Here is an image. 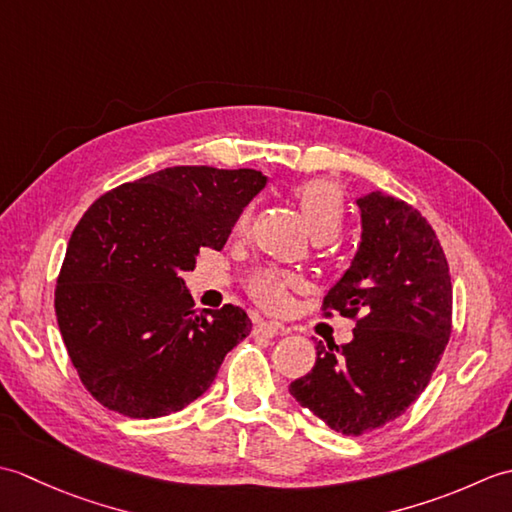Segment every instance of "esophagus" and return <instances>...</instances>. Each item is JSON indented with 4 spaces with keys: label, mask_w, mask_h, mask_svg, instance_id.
Returning a JSON list of instances; mask_svg holds the SVG:
<instances>
[{
    "label": "esophagus",
    "mask_w": 512,
    "mask_h": 512,
    "mask_svg": "<svg viewBox=\"0 0 512 512\" xmlns=\"http://www.w3.org/2000/svg\"><path fill=\"white\" fill-rule=\"evenodd\" d=\"M281 332H284V325L273 323V321H259L255 325V334H259V336H277Z\"/></svg>",
    "instance_id": "esophagus-1"
}]
</instances>
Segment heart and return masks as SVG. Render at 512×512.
Here are the masks:
<instances>
[{"label": "heart", "mask_w": 512, "mask_h": 512, "mask_svg": "<svg viewBox=\"0 0 512 512\" xmlns=\"http://www.w3.org/2000/svg\"><path fill=\"white\" fill-rule=\"evenodd\" d=\"M292 195L299 202L303 220H306L317 242H332L341 233L345 224V198L339 184L328 178H310L295 184ZM250 222H253V204L239 211L235 220V235H246ZM297 286L299 281L295 277L273 268L257 270L246 281L248 295L266 310H284L290 290H295Z\"/></svg>", "instance_id": "heart-1"}]
</instances>
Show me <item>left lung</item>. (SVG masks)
<instances>
[{
  "label": "left lung",
  "instance_id": "1",
  "mask_svg": "<svg viewBox=\"0 0 512 512\" xmlns=\"http://www.w3.org/2000/svg\"><path fill=\"white\" fill-rule=\"evenodd\" d=\"M356 204L361 248L321 303L323 317L356 321L354 339L319 341L317 363L290 383V394L343 436L400 418L429 385L453 330L449 262L431 224L383 191Z\"/></svg>",
  "mask_w": 512,
  "mask_h": 512
}]
</instances>
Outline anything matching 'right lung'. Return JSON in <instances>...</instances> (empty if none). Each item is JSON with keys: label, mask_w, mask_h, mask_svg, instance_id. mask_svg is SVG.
Returning a JSON list of instances; mask_svg holds the SVG:
<instances>
[{"label": "right lung", "mask_w": 512, "mask_h": 512, "mask_svg": "<svg viewBox=\"0 0 512 512\" xmlns=\"http://www.w3.org/2000/svg\"><path fill=\"white\" fill-rule=\"evenodd\" d=\"M264 184L255 169L169 167L103 193L83 213L54 312L76 374L103 407L127 418L184 409L253 330L233 303L195 308L182 273L202 248H224Z\"/></svg>", "instance_id": "obj_1"}]
</instances>
